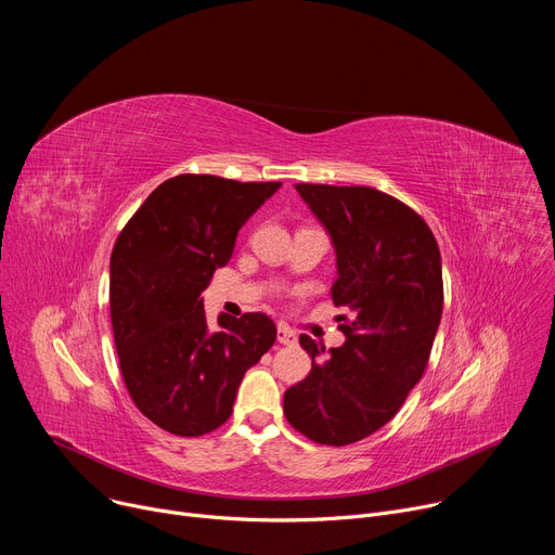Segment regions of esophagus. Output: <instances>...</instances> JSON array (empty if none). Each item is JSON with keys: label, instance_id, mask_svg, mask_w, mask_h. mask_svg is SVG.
Wrapping results in <instances>:
<instances>
[{"label": "esophagus", "instance_id": "34e87169", "mask_svg": "<svg viewBox=\"0 0 555 555\" xmlns=\"http://www.w3.org/2000/svg\"><path fill=\"white\" fill-rule=\"evenodd\" d=\"M276 338L281 345H296V334L283 323H279V327H276Z\"/></svg>", "mask_w": 555, "mask_h": 555}]
</instances>
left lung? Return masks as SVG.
Wrapping results in <instances>:
<instances>
[{
  "instance_id": "left-lung-1",
  "label": "left lung",
  "mask_w": 555,
  "mask_h": 555,
  "mask_svg": "<svg viewBox=\"0 0 555 555\" xmlns=\"http://www.w3.org/2000/svg\"><path fill=\"white\" fill-rule=\"evenodd\" d=\"M298 195L332 236L338 279L334 305L349 307L343 347L309 336V375L285 390L283 413L307 439L356 443L406 402L422 379L441 323V255L428 223L406 204L369 186L296 184Z\"/></svg>"
}]
</instances>
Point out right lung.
<instances>
[{
    "instance_id": "1",
    "label": "right lung",
    "mask_w": 555,
    "mask_h": 555,
    "mask_svg": "<svg viewBox=\"0 0 555 555\" xmlns=\"http://www.w3.org/2000/svg\"><path fill=\"white\" fill-rule=\"evenodd\" d=\"M281 182L176 176L157 186L118 234L109 311L125 386L167 433L199 437L232 413L246 371L274 345L266 313L206 321L202 292L234 250L236 232Z\"/></svg>"
}]
</instances>
